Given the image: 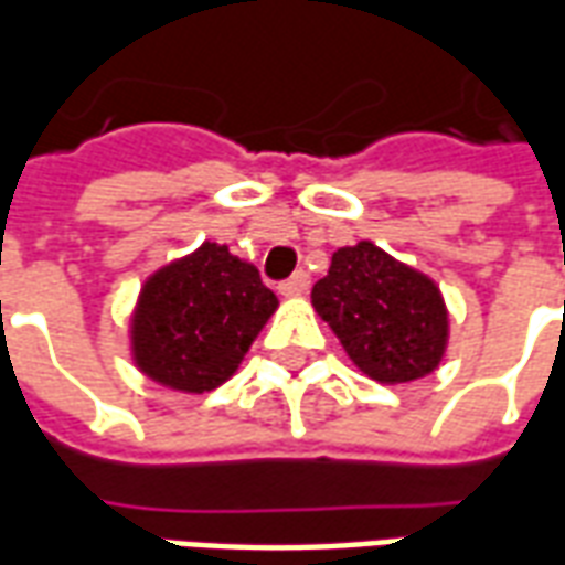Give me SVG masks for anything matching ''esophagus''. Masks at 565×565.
<instances>
[{
	"label": "esophagus",
	"mask_w": 565,
	"mask_h": 565,
	"mask_svg": "<svg viewBox=\"0 0 565 565\" xmlns=\"http://www.w3.org/2000/svg\"><path fill=\"white\" fill-rule=\"evenodd\" d=\"M308 287H311V278H308V271L299 269V271H294L287 281H281V287H278V290H281L284 296H302V294H308Z\"/></svg>",
	"instance_id": "1"
}]
</instances>
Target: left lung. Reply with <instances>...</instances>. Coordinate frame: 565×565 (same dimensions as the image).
<instances>
[{
    "label": "left lung",
    "instance_id": "8db88e82",
    "mask_svg": "<svg viewBox=\"0 0 565 565\" xmlns=\"http://www.w3.org/2000/svg\"><path fill=\"white\" fill-rule=\"evenodd\" d=\"M311 306L354 366L381 384L426 379L448 348V308L436 281L372 242L332 254Z\"/></svg>",
    "mask_w": 565,
    "mask_h": 565
}]
</instances>
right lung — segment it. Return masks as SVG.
Returning <instances> with one entry per match:
<instances>
[{
  "label": "right lung",
  "instance_id": "1",
  "mask_svg": "<svg viewBox=\"0 0 565 565\" xmlns=\"http://www.w3.org/2000/svg\"><path fill=\"white\" fill-rule=\"evenodd\" d=\"M275 308L254 263L205 242L145 281L129 327L132 360L169 391L209 393L238 369Z\"/></svg>",
  "mask_w": 565,
  "mask_h": 565
}]
</instances>
